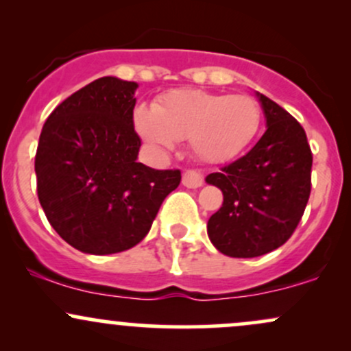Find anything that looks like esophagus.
Masks as SVG:
<instances>
[{
	"label": "esophagus",
	"mask_w": 351,
	"mask_h": 351,
	"mask_svg": "<svg viewBox=\"0 0 351 351\" xmlns=\"http://www.w3.org/2000/svg\"><path fill=\"white\" fill-rule=\"evenodd\" d=\"M205 183V173L202 169H186L183 173V184L186 188H199Z\"/></svg>",
	"instance_id": "obj_1"
}]
</instances>
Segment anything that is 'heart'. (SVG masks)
<instances>
[{
    "label": "heart",
    "instance_id": "obj_1",
    "mask_svg": "<svg viewBox=\"0 0 351 351\" xmlns=\"http://www.w3.org/2000/svg\"><path fill=\"white\" fill-rule=\"evenodd\" d=\"M261 118V106L253 96L176 90L158 99L153 110L138 108L134 126L156 152H167L176 140H188L196 158L223 163L255 140Z\"/></svg>",
    "mask_w": 351,
    "mask_h": 351
}]
</instances>
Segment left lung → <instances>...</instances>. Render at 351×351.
Wrapping results in <instances>:
<instances>
[{
  "label": "left lung",
  "mask_w": 351,
  "mask_h": 351,
  "mask_svg": "<svg viewBox=\"0 0 351 351\" xmlns=\"http://www.w3.org/2000/svg\"><path fill=\"white\" fill-rule=\"evenodd\" d=\"M267 118L260 141L206 183L223 191V205L208 219V237L223 255L253 258L273 252L293 234L311 191V155L296 119L256 93Z\"/></svg>",
  "instance_id": "left-lung-1"
}]
</instances>
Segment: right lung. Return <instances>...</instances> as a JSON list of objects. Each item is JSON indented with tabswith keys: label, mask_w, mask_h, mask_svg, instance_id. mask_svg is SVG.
I'll return each instance as SVG.
<instances>
[{
	"label": "right lung",
	"mask_w": 351,
	"mask_h": 351,
	"mask_svg": "<svg viewBox=\"0 0 351 351\" xmlns=\"http://www.w3.org/2000/svg\"><path fill=\"white\" fill-rule=\"evenodd\" d=\"M136 83L103 76L68 96L46 119L34 171L49 225L73 248L111 255L140 243L180 169L138 163Z\"/></svg>",
	"instance_id": "obj_1"
}]
</instances>
